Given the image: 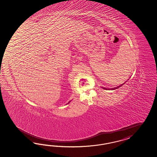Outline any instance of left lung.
<instances>
[{
  "label": "left lung",
  "mask_w": 157,
  "mask_h": 157,
  "mask_svg": "<svg viewBox=\"0 0 157 157\" xmlns=\"http://www.w3.org/2000/svg\"><path fill=\"white\" fill-rule=\"evenodd\" d=\"M125 83V82H124ZM124 84H122L121 85H120V86H118L117 87H116V88H112V89H108V88H103V89H104V90H115V89H117L118 88H119V87H121V86L122 85H123V84H124Z\"/></svg>",
  "instance_id": "8db88e82"
}]
</instances>
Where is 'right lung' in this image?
I'll use <instances>...</instances> for the list:
<instances>
[{"label":"right lung","mask_w":157,"mask_h":157,"mask_svg":"<svg viewBox=\"0 0 157 157\" xmlns=\"http://www.w3.org/2000/svg\"><path fill=\"white\" fill-rule=\"evenodd\" d=\"M70 102H71V101H69V103H67V104H69V103H70Z\"/></svg>","instance_id":"1"}]
</instances>
